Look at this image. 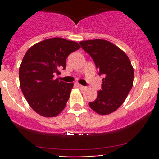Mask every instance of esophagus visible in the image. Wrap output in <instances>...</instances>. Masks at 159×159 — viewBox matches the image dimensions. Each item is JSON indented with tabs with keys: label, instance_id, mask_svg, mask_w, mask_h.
Here are the masks:
<instances>
[{
	"label": "esophagus",
	"instance_id": "esophagus-1",
	"mask_svg": "<svg viewBox=\"0 0 159 159\" xmlns=\"http://www.w3.org/2000/svg\"><path fill=\"white\" fill-rule=\"evenodd\" d=\"M77 86H78V87L81 90H85L86 89V87H84V86H83V85H81L80 84H77Z\"/></svg>",
	"mask_w": 159,
	"mask_h": 159
}]
</instances>
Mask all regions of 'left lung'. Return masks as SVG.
I'll return each instance as SVG.
<instances>
[{
  "instance_id": "left-lung-1",
  "label": "left lung",
  "mask_w": 159,
  "mask_h": 159,
  "mask_svg": "<svg viewBox=\"0 0 159 159\" xmlns=\"http://www.w3.org/2000/svg\"><path fill=\"white\" fill-rule=\"evenodd\" d=\"M80 44L92 57L99 75L105 76L97 98L89 103L90 108L99 115H109L124 103L133 86L131 61L122 50L106 40H88Z\"/></svg>"
}]
</instances>
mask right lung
Wrapping results in <instances>:
<instances>
[{
	"label": "right lung",
	"mask_w": 159,
	"mask_h": 159,
	"mask_svg": "<svg viewBox=\"0 0 159 159\" xmlns=\"http://www.w3.org/2000/svg\"><path fill=\"white\" fill-rule=\"evenodd\" d=\"M80 48L74 41L48 38L34 44L25 54L19 68L20 87L28 105L38 115L52 118L65 108L74 84L54 77L65 69L68 56Z\"/></svg>",
	"instance_id": "obj_1"
}]
</instances>
